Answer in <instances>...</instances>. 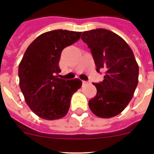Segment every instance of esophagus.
Here are the masks:
<instances>
[{"instance_id":"esophagus-1","label":"esophagus","mask_w":154,"mask_h":154,"mask_svg":"<svg viewBox=\"0 0 154 154\" xmlns=\"http://www.w3.org/2000/svg\"><path fill=\"white\" fill-rule=\"evenodd\" d=\"M88 83H89V82H87V81H82V84H83L84 85H87V84H88Z\"/></svg>"}]
</instances>
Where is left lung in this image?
<instances>
[{
    "label": "left lung",
    "mask_w": 154,
    "mask_h": 154,
    "mask_svg": "<svg viewBox=\"0 0 154 154\" xmlns=\"http://www.w3.org/2000/svg\"><path fill=\"white\" fill-rule=\"evenodd\" d=\"M81 38L90 48L96 71H106L103 82L92 83L97 93L89 101V108L99 117H113L133 98L138 84V64L127 43L109 30L84 31Z\"/></svg>",
    "instance_id": "1"
}]
</instances>
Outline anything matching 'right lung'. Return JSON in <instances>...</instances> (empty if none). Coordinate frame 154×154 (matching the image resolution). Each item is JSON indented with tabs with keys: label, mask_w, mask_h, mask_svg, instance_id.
Returning a JSON list of instances; mask_svg holds the SVG:
<instances>
[{
	"label": "right lung",
	"mask_w": 154,
	"mask_h": 154,
	"mask_svg": "<svg viewBox=\"0 0 154 154\" xmlns=\"http://www.w3.org/2000/svg\"><path fill=\"white\" fill-rule=\"evenodd\" d=\"M82 32L54 30L39 35L28 47L19 64V85L28 106L47 120L64 117L71 98L80 89L79 79L58 78L62 50L80 38Z\"/></svg>",
	"instance_id": "right-lung-1"
}]
</instances>
